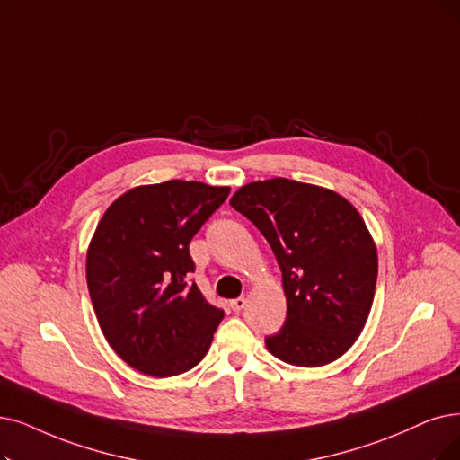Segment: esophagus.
Wrapping results in <instances>:
<instances>
[{"mask_svg": "<svg viewBox=\"0 0 460 460\" xmlns=\"http://www.w3.org/2000/svg\"><path fill=\"white\" fill-rule=\"evenodd\" d=\"M245 305H247V300H245L243 296H240V298H235V300L230 302V307H232V311H235V314H240V311H242Z\"/></svg>", "mask_w": 460, "mask_h": 460, "instance_id": "1", "label": "esophagus"}]
</instances>
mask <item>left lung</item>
<instances>
[{
  "label": "left lung",
  "mask_w": 460,
  "mask_h": 460,
  "mask_svg": "<svg viewBox=\"0 0 460 460\" xmlns=\"http://www.w3.org/2000/svg\"><path fill=\"white\" fill-rule=\"evenodd\" d=\"M230 206L262 232L283 273L287 319L268 351L305 368L340 358L362 332L377 281L360 213L334 190L283 177L249 182Z\"/></svg>",
  "instance_id": "1"
}]
</instances>
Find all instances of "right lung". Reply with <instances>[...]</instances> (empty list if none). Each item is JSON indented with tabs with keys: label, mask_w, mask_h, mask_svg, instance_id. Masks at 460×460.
Masks as SVG:
<instances>
[{
	"label": "right lung",
	"mask_w": 460,
	"mask_h": 460,
	"mask_svg": "<svg viewBox=\"0 0 460 460\" xmlns=\"http://www.w3.org/2000/svg\"><path fill=\"white\" fill-rule=\"evenodd\" d=\"M228 187L166 181L136 187L103 213L86 252V283L113 351L145 376L172 377L206 357L225 311L196 283L190 240Z\"/></svg>",
	"instance_id": "obj_1"
}]
</instances>
